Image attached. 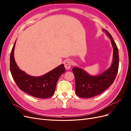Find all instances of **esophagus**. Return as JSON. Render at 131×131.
Instances as JSON below:
<instances>
[{"label":"esophagus","instance_id":"34e87169","mask_svg":"<svg viewBox=\"0 0 131 131\" xmlns=\"http://www.w3.org/2000/svg\"><path fill=\"white\" fill-rule=\"evenodd\" d=\"M72 66V61L69 59H67L64 62V67L66 69H69Z\"/></svg>","mask_w":131,"mask_h":131}]
</instances>
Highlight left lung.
<instances>
[{
  "mask_svg": "<svg viewBox=\"0 0 131 131\" xmlns=\"http://www.w3.org/2000/svg\"><path fill=\"white\" fill-rule=\"evenodd\" d=\"M103 30L110 38L113 46V61L112 66L98 76H91L84 70L77 67L72 69L75 80V93L82 98H91L104 92L112 85L116 78L119 64L117 47L108 31Z\"/></svg>",
  "mask_w": 131,
  "mask_h": 131,
  "instance_id": "left-lung-1",
  "label": "left lung"
}]
</instances>
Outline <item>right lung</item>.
<instances>
[{"mask_svg": "<svg viewBox=\"0 0 131 131\" xmlns=\"http://www.w3.org/2000/svg\"><path fill=\"white\" fill-rule=\"evenodd\" d=\"M16 41L10 54V69L14 80L19 89L34 97L47 98L54 93L58 78L65 72L64 64H61L50 72L39 77H34L19 69L14 57Z\"/></svg>", "mask_w": 131, "mask_h": 131, "instance_id": "obj_1", "label": "right lung"}]
</instances>
